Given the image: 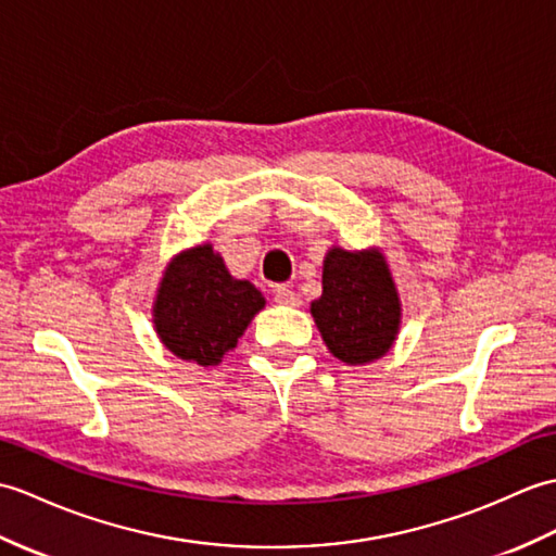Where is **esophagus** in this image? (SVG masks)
I'll use <instances>...</instances> for the list:
<instances>
[{"label":"esophagus","mask_w":556,"mask_h":556,"mask_svg":"<svg viewBox=\"0 0 556 556\" xmlns=\"http://www.w3.org/2000/svg\"><path fill=\"white\" fill-rule=\"evenodd\" d=\"M274 300L278 304H286V306H300V294L294 292L290 286H278L274 290Z\"/></svg>","instance_id":"34e87169"}]
</instances>
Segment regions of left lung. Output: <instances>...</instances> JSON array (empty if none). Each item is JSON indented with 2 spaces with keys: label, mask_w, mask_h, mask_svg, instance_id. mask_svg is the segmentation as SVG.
<instances>
[{
  "label": "left lung",
  "mask_w": 556,
  "mask_h": 556,
  "mask_svg": "<svg viewBox=\"0 0 556 556\" xmlns=\"http://www.w3.org/2000/svg\"><path fill=\"white\" fill-rule=\"evenodd\" d=\"M312 314L326 348L344 364H366L390 350L400 328V300L378 252L330 250L324 294Z\"/></svg>",
  "instance_id": "1"
}]
</instances>
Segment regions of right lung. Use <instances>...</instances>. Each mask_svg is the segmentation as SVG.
Returning <instances> with one entry per match:
<instances>
[{"label": "right lung", "instance_id": "1", "mask_svg": "<svg viewBox=\"0 0 556 556\" xmlns=\"http://www.w3.org/2000/svg\"><path fill=\"white\" fill-rule=\"evenodd\" d=\"M264 298L250 280H236L208 244L168 266L154 304V324L166 348L185 362L212 366L238 344Z\"/></svg>", "mask_w": 556, "mask_h": 556}]
</instances>
